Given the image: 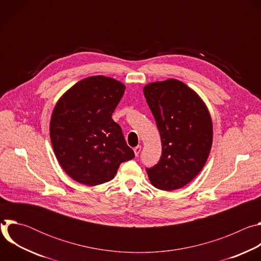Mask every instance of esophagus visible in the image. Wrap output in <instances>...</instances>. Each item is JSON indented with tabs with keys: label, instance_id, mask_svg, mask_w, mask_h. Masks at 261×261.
Returning <instances> with one entry per match:
<instances>
[{
	"label": "esophagus",
	"instance_id": "obj_1",
	"mask_svg": "<svg viewBox=\"0 0 261 261\" xmlns=\"http://www.w3.org/2000/svg\"><path fill=\"white\" fill-rule=\"evenodd\" d=\"M133 151H134L135 156H138V155H139V153H140V151H141V145H137V146H135V147L133 148Z\"/></svg>",
	"mask_w": 261,
	"mask_h": 261
}]
</instances>
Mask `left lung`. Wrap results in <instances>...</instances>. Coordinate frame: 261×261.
I'll list each match as a JSON object with an SVG mask.
<instances>
[{
	"label": "left lung",
	"mask_w": 261,
	"mask_h": 261,
	"mask_svg": "<svg viewBox=\"0 0 261 261\" xmlns=\"http://www.w3.org/2000/svg\"><path fill=\"white\" fill-rule=\"evenodd\" d=\"M161 136L162 156L146 168L154 187L172 191L190 182L203 168L213 143L210 111L199 95L169 79L143 88Z\"/></svg>",
	"instance_id": "8db88e82"
}]
</instances>
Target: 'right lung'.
Wrapping results in <instances>:
<instances>
[{
    "label": "right lung",
    "instance_id": "add662e5",
    "mask_svg": "<svg viewBox=\"0 0 261 261\" xmlns=\"http://www.w3.org/2000/svg\"><path fill=\"white\" fill-rule=\"evenodd\" d=\"M125 89L115 79L90 76L58 100L50 140L61 167L74 180L101 185L115 177L121 163L134 158L121 127L111 118Z\"/></svg>",
    "mask_w": 261,
    "mask_h": 261
}]
</instances>
